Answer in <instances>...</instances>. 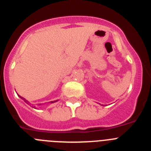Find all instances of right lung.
<instances>
[{
    "label": "right lung",
    "instance_id": "add662e5",
    "mask_svg": "<svg viewBox=\"0 0 151 151\" xmlns=\"http://www.w3.org/2000/svg\"><path fill=\"white\" fill-rule=\"evenodd\" d=\"M22 99H23V100H24V101H25V102H26V103H27V104H29V102H28V101H27V100H25V99H24V98H22ZM55 101H50V102H51V103H53V102H55Z\"/></svg>",
    "mask_w": 151,
    "mask_h": 151
}]
</instances>
